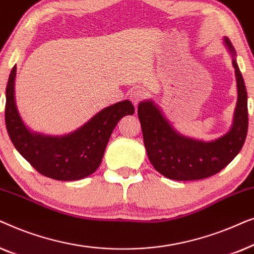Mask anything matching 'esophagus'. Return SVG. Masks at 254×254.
I'll use <instances>...</instances> for the list:
<instances>
[{
	"mask_svg": "<svg viewBox=\"0 0 254 254\" xmlns=\"http://www.w3.org/2000/svg\"><path fill=\"white\" fill-rule=\"evenodd\" d=\"M144 97H145V92H144V90L141 89V88H136V89L131 90V92L129 95V98L131 100V103H133L135 106H137V104L140 103L141 100L144 98Z\"/></svg>",
	"mask_w": 254,
	"mask_h": 254,
	"instance_id": "1",
	"label": "esophagus"
}]
</instances>
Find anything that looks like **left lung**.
I'll use <instances>...</instances> for the list:
<instances>
[{"mask_svg":"<svg viewBox=\"0 0 254 254\" xmlns=\"http://www.w3.org/2000/svg\"><path fill=\"white\" fill-rule=\"evenodd\" d=\"M231 55L237 83V103L229 131L206 142L185 136L175 129L152 99L138 104L137 114L148 158L155 170L173 180H199L216 175L242 150L249 126L248 92L231 41L223 38Z\"/></svg>","mask_w":254,"mask_h":254,"instance_id":"obj_1","label":"left lung"}]
</instances>
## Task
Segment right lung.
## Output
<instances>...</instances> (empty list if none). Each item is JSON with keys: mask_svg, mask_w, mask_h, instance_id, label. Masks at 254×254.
I'll use <instances>...</instances> for the list:
<instances>
[{"mask_svg": "<svg viewBox=\"0 0 254 254\" xmlns=\"http://www.w3.org/2000/svg\"><path fill=\"white\" fill-rule=\"evenodd\" d=\"M17 67L5 90V126L17 151L40 175L55 180H78L92 175L102 163L111 134L119 120L134 114V105L123 100L95 114L88 123L65 135H45L24 124L16 105Z\"/></svg>", "mask_w": 254, "mask_h": 254, "instance_id": "add662e5", "label": "right lung"}]
</instances>
